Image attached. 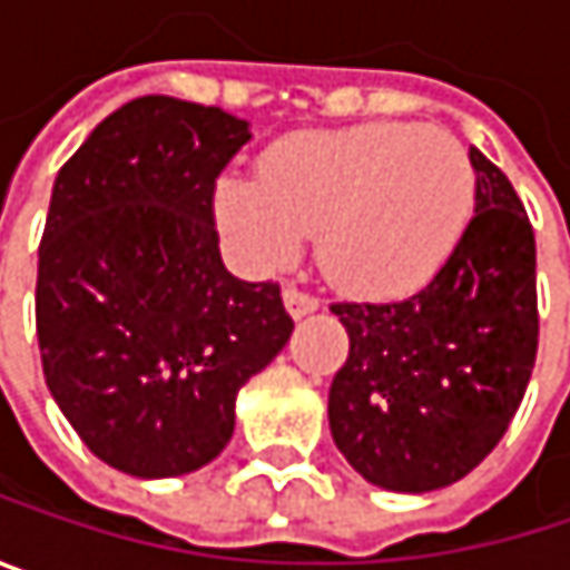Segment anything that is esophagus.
I'll use <instances>...</instances> for the list:
<instances>
[{
    "label": "esophagus",
    "mask_w": 570,
    "mask_h": 570,
    "mask_svg": "<svg viewBox=\"0 0 570 570\" xmlns=\"http://www.w3.org/2000/svg\"><path fill=\"white\" fill-rule=\"evenodd\" d=\"M284 303H286V313H289L293 320H299V316H306V313L320 309V299H316V296H309V293H303V289H296V286H286Z\"/></svg>",
    "instance_id": "34e87169"
}]
</instances>
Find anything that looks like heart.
Instances as JSON below:
<instances>
[{
    "instance_id": "heart-1",
    "label": "heart",
    "mask_w": 570,
    "mask_h": 570,
    "mask_svg": "<svg viewBox=\"0 0 570 570\" xmlns=\"http://www.w3.org/2000/svg\"><path fill=\"white\" fill-rule=\"evenodd\" d=\"M475 207L465 148L442 128L370 121L274 141L257 180L224 177L214 217L257 271H281L316 234L320 264L356 293L422 286L459 247Z\"/></svg>"
}]
</instances>
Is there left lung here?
<instances>
[{
	"instance_id": "8db88e82",
	"label": "left lung",
	"mask_w": 570,
	"mask_h": 570,
	"mask_svg": "<svg viewBox=\"0 0 570 570\" xmlns=\"http://www.w3.org/2000/svg\"><path fill=\"white\" fill-rule=\"evenodd\" d=\"M475 217L412 296L333 303L350 356L330 386L346 462L390 492L465 479L505 435L538 353L534 234L512 180L479 148Z\"/></svg>"
}]
</instances>
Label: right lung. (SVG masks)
<instances>
[{"instance_id": "1", "label": "right lung", "mask_w": 570, "mask_h": 570, "mask_svg": "<svg viewBox=\"0 0 570 570\" xmlns=\"http://www.w3.org/2000/svg\"><path fill=\"white\" fill-rule=\"evenodd\" d=\"M250 141L220 108L145 95L61 165L39 247L49 393L111 469L174 479L234 435L240 386L293 333L281 286L227 274L214 187Z\"/></svg>"}]
</instances>
